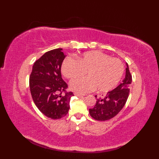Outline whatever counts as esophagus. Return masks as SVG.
Segmentation results:
<instances>
[{
  "label": "esophagus",
  "instance_id": "obj_1",
  "mask_svg": "<svg viewBox=\"0 0 159 159\" xmlns=\"http://www.w3.org/2000/svg\"><path fill=\"white\" fill-rule=\"evenodd\" d=\"M74 95H75L76 96H84V95H83V94H80V93H74Z\"/></svg>",
  "mask_w": 159,
  "mask_h": 159
}]
</instances>
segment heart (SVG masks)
Returning <instances> with one entry per match:
<instances>
[{
	"label": "heart",
	"instance_id": "b5f03b06",
	"mask_svg": "<svg viewBox=\"0 0 159 159\" xmlns=\"http://www.w3.org/2000/svg\"><path fill=\"white\" fill-rule=\"evenodd\" d=\"M63 76L68 79L83 76L87 72L89 77L72 80L70 88L74 92L86 93L98 88L106 92L116 87L124 72L123 63L100 51H89L77 57H67L61 66Z\"/></svg>",
	"mask_w": 159,
	"mask_h": 159
}]
</instances>
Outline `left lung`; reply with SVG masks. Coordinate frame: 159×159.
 Listing matches in <instances>:
<instances>
[{
	"mask_svg": "<svg viewBox=\"0 0 159 159\" xmlns=\"http://www.w3.org/2000/svg\"><path fill=\"white\" fill-rule=\"evenodd\" d=\"M126 66V76L122 83L104 97L97 99L94 107L89 109V114L93 119L98 121L110 120L122 109L129 96V86L132 83V76L127 63Z\"/></svg>",
	"mask_w": 159,
	"mask_h": 159,
	"instance_id": "8db88e82",
	"label": "left lung"
}]
</instances>
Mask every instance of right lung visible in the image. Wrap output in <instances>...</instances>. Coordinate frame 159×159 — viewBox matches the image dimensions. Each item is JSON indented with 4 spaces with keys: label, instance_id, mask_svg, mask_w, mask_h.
<instances>
[{
    "label": "right lung",
    "instance_id": "add662e5",
    "mask_svg": "<svg viewBox=\"0 0 159 159\" xmlns=\"http://www.w3.org/2000/svg\"><path fill=\"white\" fill-rule=\"evenodd\" d=\"M62 48L46 52L33 64L29 87L33 102L46 117L58 120L70 109L72 92H66L67 83L61 77V67L66 56Z\"/></svg>",
    "mask_w": 159,
    "mask_h": 159
}]
</instances>
